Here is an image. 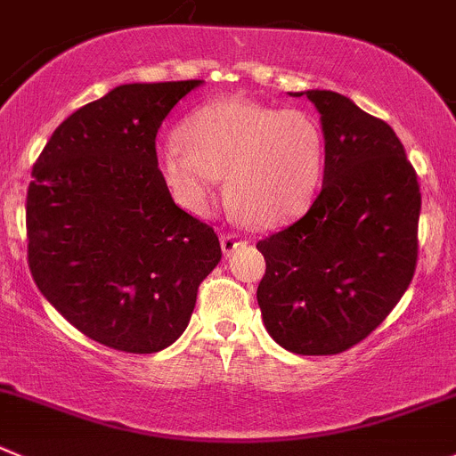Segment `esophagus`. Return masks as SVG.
<instances>
[{
    "label": "esophagus",
    "mask_w": 456,
    "mask_h": 456,
    "mask_svg": "<svg viewBox=\"0 0 456 456\" xmlns=\"http://www.w3.org/2000/svg\"><path fill=\"white\" fill-rule=\"evenodd\" d=\"M245 242L247 240H242L238 233H223V236H220V247H223V251L227 256L232 254V251H236L240 245H245Z\"/></svg>",
    "instance_id": "obj_1"
}]
</instances>
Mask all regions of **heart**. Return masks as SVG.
Here are the masks:
<instances>
[{
	"label": "heart",
	"instance_id": "1",
	"mask_svg": "<svg viewBox=\"0 0 456 456\" xmlns=\"http://www.w3.org/2000/svg\"><path fill=\"white\" fill-rule=\"evenodd\" d=\"M322 167V135L298 109L249 100L209 102L184 120L180 140L158 149V171L178 205L205 214L220 175L249 223L278 224L312 198Z\"/></svg>",
	"mask_w": 456,
	"mask_h": 456
}]
</instances>
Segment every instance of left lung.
Masks as SVG:
<instances>
[{
    "label": "left lung",
    "instance_id": "1",
    "mask_svg": "<svg viewBox=\"0 0 456 456\" xmlns=\"http://www.w3.org/2000/svg\"><path fill=\"white\" fill-rule=\"evenodd\" d=\"M305 95L325 135L322 189L303 218L256 245L267 265L256 298L278 346L327 356L372 334L408 289L421 191L387 122L340 93Z\"/></svg>",
    "mask_w": 456,
    "mask_h": 456
}]
</instances>
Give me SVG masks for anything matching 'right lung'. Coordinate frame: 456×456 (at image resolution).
Returning a JSON list of instances; mask_svg holds the SVG:
<instances>
[{
    "label": "right lung",
    "mask_w": 456,
    "mask_h": 456,
    "mask_svg": "<svg viewBox=\"0 0 456 456\" xmlns=\"http://www.w3.org/2000/svg\"><path fill=\"white\" fill-rule=\"evenodd\" d=\"M200 84H122L70 113L33 165L35 285L70 325L118 352L169 347L223 258L214 227L180 209L158 171V129Z\"/></svg>",
    "instance_id": "right-lung-1"
}]
</instances>
